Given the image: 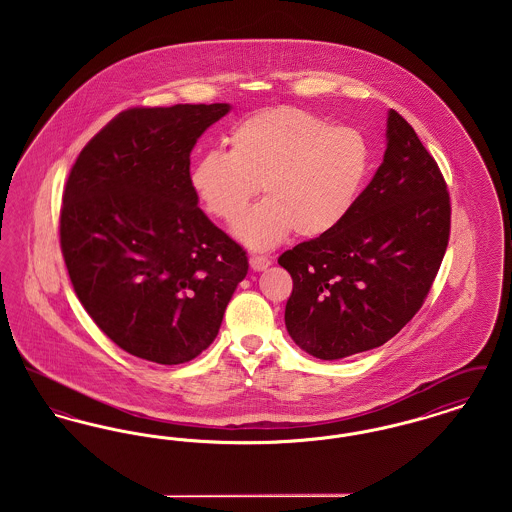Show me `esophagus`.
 I'll return each mask as SVG.
<instances>
[{"label": "esophagus", "mask_w": 512, "mask_h": 512, "mask_svg": "<svg viewBox=\"0 0 512 512\" xmlns=\"http://www.w3.org/2000/svg\"><path fill=\"white\" fill-rule=\"evenodd\" d=\"M249 265H251L255 272H261V270H267L272 265V259L265 257V255H251L249 257Z\"/></svg>", "instance_id": "1"}]
</instances>
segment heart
<instances>
[{
    "instance_id": "1",
    "label": "heart",
    "mask_w": 512,
    "mask_h": 512,
    "mask_svg": "<svg viewBox=\"0 0 512 512\" xmlns=\"http://www.w3.org/2000/svg\"><path fill=\"white\" fill-rule=\"evenodd\" d=\"M228 146L201 153L188 178L205 211L222 220L234 219L261 184L267 197L232 224L236 238L253 249L274 247L292 232L303 240L334 232L370 169L363 132L290 105L238 122Z\"/></svg>"
}]
</instances>
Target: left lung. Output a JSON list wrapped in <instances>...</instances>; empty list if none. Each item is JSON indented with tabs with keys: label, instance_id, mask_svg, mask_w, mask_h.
Masks as SVG:
<instances>
[{
	"label": "left lung",
	"instance_id": "8db88e82",
	"mask_svg": "<svg viewBox=\"0 0 512 512\" xmlns=\"http://www.w3.org/2000/svg\"><path fill=\"white\" fill-rule=\"evenodd\" d=\"M386 142L349 217L278 259L293 280L288 334L322 361L391 340L422 307L447 249L451 205L438 163L393 109Z\"/></svg>",
	"mask_w": 512,
	"mask_h": 512
}]
</instances>
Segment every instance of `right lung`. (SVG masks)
<instances>
[{
  "label": "right lung",
  "mask_w": 512,
  "mask_h": 512,
  "mask_svg": "<svg viewBox=\"0 0 512 512\" xmlns=\"http://www.w3.org/2000/svg\"><path fill=\"white\" fill-rule=\"evenodd\" d=\"M228 103L134 107L80 151L61 207L74 292L126 353L195 359L247 274L245 251L197 207L190 153Z\"/></svg>",
  "instance_id": "right-lung-1"
}]
</instances>
